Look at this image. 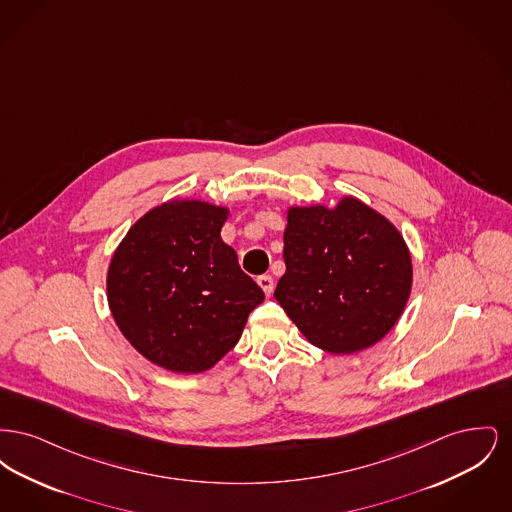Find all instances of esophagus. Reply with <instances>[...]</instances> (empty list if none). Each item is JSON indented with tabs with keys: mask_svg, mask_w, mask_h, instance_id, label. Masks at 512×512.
<instances>
[{
	"mask_svg": "<svg viewBox=\"0 0 512 512\" xmlns=\"http://www.w3.org/2000/svg\"><path fill=\"white\" fill-rule=\"evenodd\" d=\"M257 284L263 288V292L270 295L272 290H274V280H272V276H268V274H263V276H259L257 278Z\"/></svg>",
	"mask_w": 512,
	"mask_h": 512,
	"instance_id": "1",
	"label": "esophagus"
}]
</instances>
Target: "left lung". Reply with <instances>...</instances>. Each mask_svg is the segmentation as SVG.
I'll return each mask as SVG.
<instances>
[{"mask_svg": "<svg viewBox=\"0 0 512 512\" xmlns=\"http://www.w3.org/2000/svg\"><path fill=\"white\" fill-rule=\"evenodd\" d=\"M284 261L276 301L307 340L338 355L382 340L413 284L403 236L355 197H343L336 209L292 207Z\"/></svg>", "mask_w": 512, "mask_h": 512, "instance_id": "1", "label": "left lung"}]
</instances>
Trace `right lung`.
<instances>
[{
    "mask_svg": "<svg viewBox=\"0 0 512 512\" xmlns=\"http://www.w3.org/2000/svg\"><path fill=\"white\" fill-rule=\"evenodd\" d=\"M228 209L169 201L138 220L107 272V299L124 338L171 372L217 365L265 293L220 238Z\"/></svg>",
    "mask_w": 512,
    "mask_h": 512,
    "instance_id": "1",
    "label": "right lung"
}]
</instances>
